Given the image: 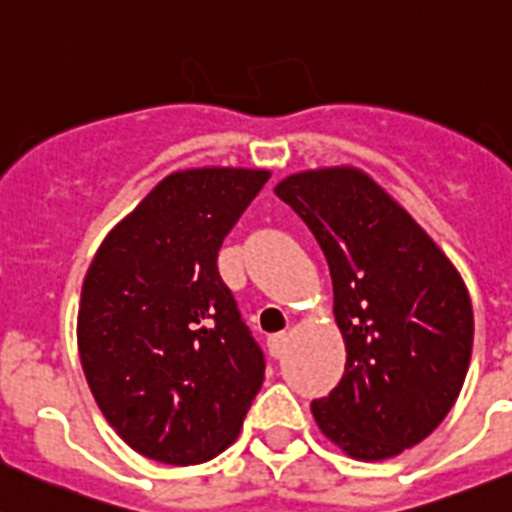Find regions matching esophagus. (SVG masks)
Instances as JSON below:
<instances>
[{
  "label": "esophagus",
  "instance_id": "34e87169",
  "mask_svg": "<svg viewBox=\"0 0 512 512\" xmlns=\"http://www.w3.org/2000/svg\"><path fill=\"white\" fill-rule=\"evenodd\" d=\"M267 348H270L272 358L283 356L285 348H288V333H272V336L267 338Z\"/></svg>",
  "mask_w": 512,
  "mask_h": 512
}]
</instances>
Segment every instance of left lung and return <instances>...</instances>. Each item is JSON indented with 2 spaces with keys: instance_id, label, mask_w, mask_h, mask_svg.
<instances>
[{
  "instance_id": "obj_1",
  "label": "left lung",
  "mask_w": 512,
  "mask_h": 512,
  "mask_svg": "<svg viewBox=\"0 0 512 512\" xmlns=\"http://www.w3.org/2000/svg\"><path fill=\"white\" fill-rule=\"evenodd\" d=\"M275 194L326 255L346 343L343 379L310 404L315 424L353 460L396 457L460 396L475 333L470 293L450 257L361 169L300 171Z\"/></svg>"
}]
</instances>
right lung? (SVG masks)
Wrapping results in <instances>:
<instances>
[{
	"mask_svg": "<svg viewBox=\"0 0 512 512\" xmlns=\"http://www.w3.org/2000/svg\"><path fill=\"white\" fill-rule=\"evenodd\" d=\"M270 171L169 174L108 232L83 280L78 351L118 437L164 465H199L237 439L265 356L217 255Z\"/></svg>",
	"mask_w": 512,
	"mask_h": 512,
	"instance_id": "right-lung-1",
	"label": "right lung"
}]
</instances>
